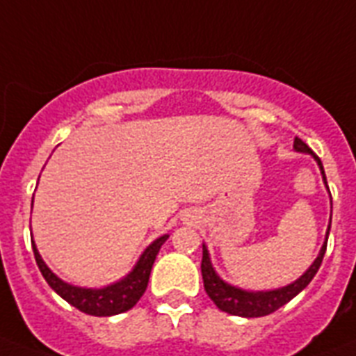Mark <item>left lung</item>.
Here are the masks:
<instances>
[{
    "label": "left lung",
    "mask_w": 356,
    "mask_h": 356,
    "mask_svg": "<svg viewBox=\"0 0 356 356\" xmlns=\"http://www.w3.org/2000/svg\"><path fill=\"white\" fill-rule=\"evenodd\" d=\"M293 149L298 151V153H307V155H310L314 159L318 168H320L323 184H325L327 192H329L325 172H323V164H321L320 159L316 156L314 151L310 149L309 145L305 144L301 138L293 140ZM329 195H331V192H329ZM329 231H331V222H329V227H327L325 242L321 245L320 253H318V257L314 259V262L309 266V270L305 271L299 279H296L293 282L286 284V286L273 288V290H245V288L234 286L231 282L223 281L222 277L218 275V271L214 270V266H212L211 260V253H209V249H207V245L203 243L201 275H203L205 292L209 293V298L214 301V305H216L218 309L223 310V312H227V314L231 316H240V318H260V316L271 314V312H275L277 309H281L282 305H286L288 301H292L299 292H303L305 288L309 286V282L314 279V275L318 273V270H320L323 254H325Z\"/></svg>",
    "instance_id": "1"
}]
</instances>
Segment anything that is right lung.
Segmentation results:
<instances>
[{
	"instance_id": "right-lung-1",
	"label": "right lung",
	"mask_w": 356,
	"mask_h": 356,
	"mask_svg": "<svg viewBox=\"0 0 356 356\" xmlns=\"http://www.w3.org/2000/svg\"><path fill=\"white\" fill-rule=\"evenodd\" d=\"M168 236L170 234H162L156 240H153L142 251V254L136 260V264L133 266V270L129 271L127 275L122 277L120 281L111 282V284L102 288L75 286V284H70V282L63 281L44 262L42 254L36 249L35 240H31V243H33V253H35L38 270L44 275L47 284L51 286V290H55L64 301H68L72 307H75L81 312H85V314L114 316L133 309L134 305L138 303V299L144 296L147 282H149V273L151 268H153V262H155L156 254L161 251L162 243L168 240Z\"/></svg>"
}]
</instances>
